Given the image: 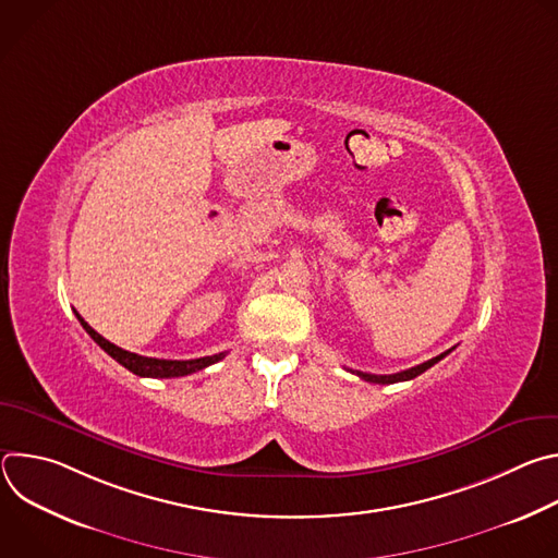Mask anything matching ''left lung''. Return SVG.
Listing matches in <instances>:
<instances>
[{
	"label": "left lung",
	"instance_id": "1",
	"mask_svg": "<svg viewBox=\"0 0 558 558\" xmlns=\"http://www.w3.org/2000/svg\"><path fill=\"white\" fill-rule=\"evenodd\" d=\"M452 351V349H450ZM450 351H446V353H441V355H437V357H433V360H428V362H424V364H417V366H413V368H409V371H402V373H392V375H373V373H362V371H353L355 375H360L362 379H366V381H373V384H395V381H407V379H413V377H417V375H422L424 371H428L430 366H435L439 360H444Z\"/></svg>",
	"mask_w": 558,
	"mask_h": 558
}]
</instances>
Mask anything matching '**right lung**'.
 Wrapping results in <instances>:
<instances>
[{"label":"right lung","mask_w":558,"mask_h":558,"mask_svg":"<svg viewBox=\"0 0 558 558\" xmlns=\"http://www.w3.org/2000/svg\"><path fill=\"white\" fill-rule=\"evenodd\" d=\"M76 315V320L82 323V327L88 331V336L112 357L117 360L121 366H125L128 371H132L138 377H183V375H192L196 371H203L216 362H220L225 357V353L218 355H207V357H198V360H158V357H145V355H136L130 353L125 349H119L117 344L108 342L104 336H99L82 315Z\"/></svg>","instance_id":"obj_1"}]
</instances>
